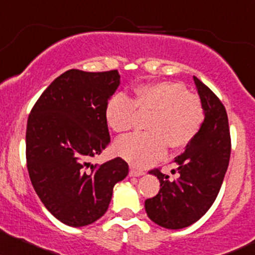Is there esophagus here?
<instances>
[{"label": "esophagus", "mask_w": 255, "mask_h": 255, "mask_svg": "<svg viewBox=\"0 0 255 255\" xmlns=\"http://www.w3.org/2000/svg\"><path fill=\"white\" fill-rule=\"evenodd\" d=\"M143 173H145L143 171L136 170V168H134V167H130V170H129V176L130 177H140V176H142Z\"/></svg>", "instance_id": "esophagus-1"}]
</instances>
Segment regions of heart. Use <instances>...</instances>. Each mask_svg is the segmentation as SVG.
<instances>
[{
  "instance_id": "b5f03b06",
  "label": "heart",
  "mask_w": 255,
  "mask_h": 255,
  "mask_svg": "<svg viewBox=\"0 0 255 255\" xmlns=\"http://www.w3.org/2000/svg\"><path fill=\"white\" fill-rule=\"evenodd\" d=\"M136 113H149L145 125L148 131L119 140L114 148L116 154L137 167L158 161L167 147H185L197 135L204 121L201 100L176 82L140 85L131 100L116 94L107 102L104 118L110 129L126 135L133 128Z\"/></svg>"
}]
</instances>
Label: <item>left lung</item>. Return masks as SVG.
<instances>
[{
  "instance_id": "left-lung-1",
  "label": "left lung",
  "mask_w": 255,
  "mask_h": 255,
  "mask_svg": "<svg viewBox=\"0 0 255 255\" xmlns=\"http://www.w3.org/2000/svg\"><path fill=\"white\" fill-rule=\"evenodd\" d=\"M204 108V121L197 135L174 158L177 178L158 168L151 172L160 182L154 197L145 201L147 215L158 226L182 229L209 210L219 195L231 158V134L225 106L207 85L194 76Z\"/></svg>"
}]
</instances>
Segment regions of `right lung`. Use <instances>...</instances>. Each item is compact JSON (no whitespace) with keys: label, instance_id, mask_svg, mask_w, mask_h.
Returning <instances> with one entry per match:
<instances>
[{"label":"right lung","instance_id":"1","mask_svg":"<svg viewBox=\"0 0 255 255\" xmlns=\"http://www.w3.org/2000/svg\"><path fill=\"white\" fill-rule=\"evenodd\" d=\"M120 85L118 70H69L48 85L30 110L26 159L46 209L71 227L94 223L108 210L113 189L128 174L120 157L90 162L109 145L104 109Z\"/></svg>","mask_w":255,"mask_h":255}]
</instances>
